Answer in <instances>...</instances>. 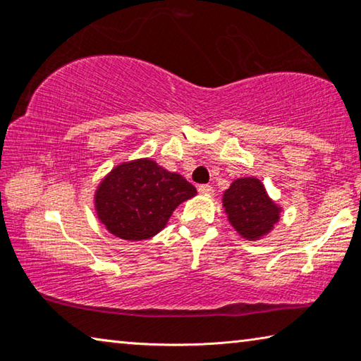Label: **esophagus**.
I'll list each match as a JSON object with an SVG mask.
<instances>
[{
  "mask_svg": "<svg viewBox=\"0 0 361 361\" xmlns=\"http://www.w3.org/2000/svg\"><path fill=\"white\" fill-rule=\"evenodd\" d=\"M199 192L202 195H213V188L210 185H200Z\"/></svg>",
  "mask_w": 361,
  "mask_h": 361,
  "instance_id": "1",
  "label": "esophagus"
}]
</instances>
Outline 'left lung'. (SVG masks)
<instances>
[{
	"instance_id": "1",
	"label": "left lung",
	"mask_w": 361,
	"mask_h": 361,
	"mask_svg": "<svg viewBox=\"0 0 361 361\" xmlns=\"http://www.w3.org/2000/svg\"><path fill=\"white\" fill-rule=\"evenodd\" d=\"M223 209L237 234L247 240H259L279 223L282 207L269 197L256 176L237 178L223 194Z\"/></svg>"
}]
</instances>
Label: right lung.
Wrapping results in <instances>:
<instances>
[{
    "label": "right lung",
    "instance_id": "right-lung-1",
    "mask_svg": "<svg viewBox=\"0 0 361 361\" xmlns=\"http://www.w3.org/2000/svg\"><path fill=\"white\" fill-rule=\"evenodd\" d=\"M195 194L185 176L143 157L116 166L97 186L94 205L113 235L145 240L166 228L176 207Z\"/></svg>",
    "mask_w": 361,
    "mask_h": 361
}]
</instances>
